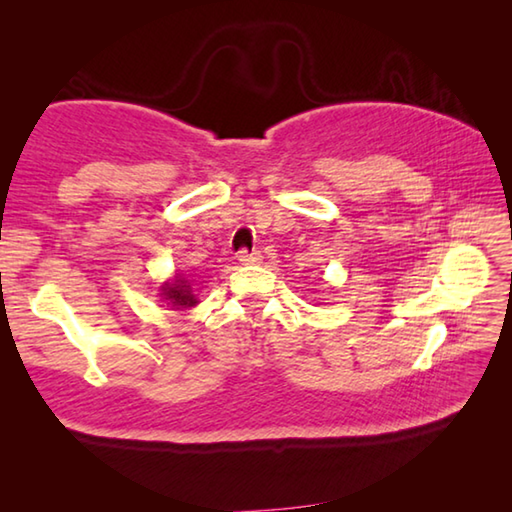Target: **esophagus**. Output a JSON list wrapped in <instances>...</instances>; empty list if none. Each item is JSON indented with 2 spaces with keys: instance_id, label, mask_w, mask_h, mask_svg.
<instances>
[{
  "instance_id": "obj_1",
  "label": "esophagus",
  "mask_w": 512,
  "mask_h": 512,
  "mask_svg": "<svg viewBox=\"0 0 512 512\" xmlns=\"http://www.w3.org/2000/svg\"><path fill=\"white\" fill-rule=\"evenodd\" d=\"M237 259L241 264H259L262 262V253H259V250H239V255H237Z\"/></svg>"
}]
</instances>
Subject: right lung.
<instances>
[{"mask_svg":"<svg viewBox=\"0 0 512 512\" xmlns=\"http://www.w3.org/2000/svg\"><path fill=\"white\" fill-rule=\"evenodd\" d=\"M160 300L173 311H187L198 305V298L192 287V280L185 273H176L171 280L162 282L160 287Z\"/></svg>","mask_w":512,"mask_h":512,"instance_id":"obj_1","label":"right lung"}]
</instances>
